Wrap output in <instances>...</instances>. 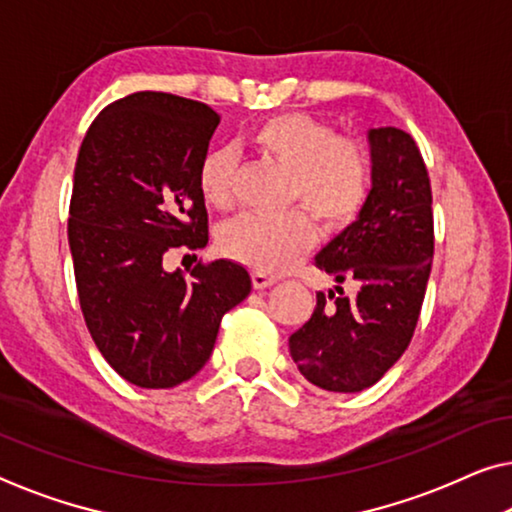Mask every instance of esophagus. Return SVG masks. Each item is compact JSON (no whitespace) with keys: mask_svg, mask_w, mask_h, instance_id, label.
I'll list each match as a JSON object with an SVG mask.
<instances>
[{"mask_svg":"<svg viewBox=\"0 0 512 512\" xmlns=\"http://www.w3.org/2000/svg\"><path fill=\"white\" fill-rule=\"evenodd\" d=\"M251 281H254V288H267L272 286V283H277V277H272V274H265V272H254L251 274Z\"/></svg>","mask_w":512,"mask_h":512,"instance_id":"1","label":"esophagus"}]
</instances>
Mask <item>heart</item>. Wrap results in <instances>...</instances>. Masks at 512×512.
Segmentation results:
<instances>
[{
    "instance_id": "b5f03b06",
    "label": "heart",
    "mask_w": 512,
    "mask_h": 512,
    "mask_svg": "<svg viewBox=\"0 0 512 512\" xmlns=\"http://www.w3.org/2000/svg\"><path fill=\"white\" fill-rule=\"evenodd\" d=\"M256 155L286 169L279 215H242L224 226L219 245L256 272H283L316 240L311 212L329 231L350 226L366 208L373 190V155L361 137L336 135L327 121L304 112H279L247 132ZM238 155L215 148L201 157L196 190L206 206H235ZM305 209L302 211L301 208Z\"/></svg>"
}]
</instances>
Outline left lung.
I'll list each match as a JSON object with an SVG mask.
<instances>
[{
	"mask_svg": "<svg viewBox=\"0 0 512 512\" xmlns=\"http://www.w3.org/2000/svg\"><path fill=\"white\" fill-rule=\"evenodd\" d=\"M373 190L357 222L316 256V267L343 283L318 295L311 318L288 338L290 357L316 387L364 391L396 364L410 345L435 251L432 192L426 162L412 135L371 130Z\"/></svg>",
	"mask_w": 512,
	"mask_h": 512,
	"instance_id": "1",
	"label": "left lung"
}]
</instances>
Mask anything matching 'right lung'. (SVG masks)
I'll use <instances>...</instances> for the list:
<instances>
[{
	"instance_id": "1",
	"label": "right lung",
	"mask_w": 512,
	"mask_h": 512,
	"mask_svg": "<svg viewBox=\"0 0 512 512\" xmlns=\"http://www.w3.org/2000/svg\"><path fill=\"white\" fill-rule=\"evenodd\" d=\"M219 121L203 102L130 93L93 119L77 155L68 245L80 309L100 355L141 389L199 373L251 290L247 267L226 258L164 267L208 245L196 169Z\"/></svg>"
}]
</instances>
